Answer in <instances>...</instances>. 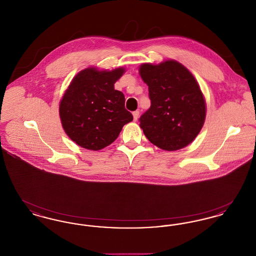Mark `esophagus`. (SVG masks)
Instances as JSON below:
<instances>
[{
  "label": "esophagus",
  "mask_w": 256,
  "mask_h": 256,
  "mask_svg": "<svg viewBox=\"0 0 256 256\" xmlns=\"http://www.w3.org/2000/svg\"><path fill=\"white\" fill-rule=\"evenodd\" d=\"M132 115H134V121H137V119H138V117H139V111H138V110H135V111L132 112Z\"/></svg>",
  "instance_id": "34e87169"
}]
</instances>
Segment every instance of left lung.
I'll list each match as a JSON object with an SVG mask.
<instances>
[{
	"label": "left lung",
	"mask_w": 256,
	"mask_h": 256,
	"mask_svg": "<svg viewBox=\"0 0 256 256\" xmlns=\"http://www.w3.org/2000/svg\"><path fill=\"white\" fill-rule=\"evenodd\" d=\"M139 72L150 100V108L139 119L148 141L165 150L189 145L200 132L206 112L194 76L174 60L146 63Z\"/></svg>",
	"instance_id": "1"
}]
</instances>
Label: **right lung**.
Wrapping results in <instances>:
<instances>
[{"label": "right lung", "instance_id": "obj_1", "mask_svg": "<svg viewBox=\"0 0 256 256\" xmlns=\"http://www.w3.org/2000/svg\"><path fill=\"white\" fill-rule=\"evenodd\" d=\"M124 70L87 68L74 78L60 106L62 126L78 146L98 150L113 143L122 126L134 120L124 96L114 84Z\"/></svg>", "mask_w": 256, "mask_h": 256}]
</instances>
